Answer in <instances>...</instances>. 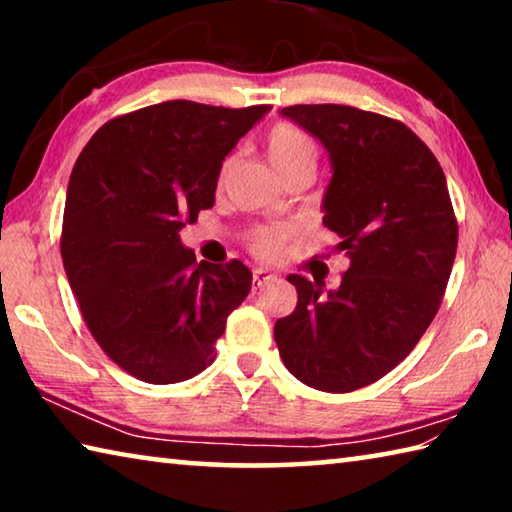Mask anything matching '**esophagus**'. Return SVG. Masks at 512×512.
<instances>
[{"label": "esophagus", "instance_id": "34e87169", "mask_svg": "<svg viewBox=\"0 0 512 512\" xmlns=\"http://www.w3.org/2000/svg\"><path fill=\"white\" fill-rule=\"evenodd\" d=\"M275 273L268 271V268H255L253 271V280H255V287H264V284L273 282L275 280Z\"/></svg>", "mask_w": 512, "mask_h": 512}]
</instances>
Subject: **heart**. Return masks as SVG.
I'll use <instances>...</instances> for the list:
<instances>
[{
    "label": "heart",
    "instance_id": "b5f03b06",
    "mask_svg": "<svg viewBox=\"0 0 512 512\" xmlns=\"http://www.w3.org/2000/svg\"><path fill=\"white\" fill-rule=\"evenodd\" d=\"M264 151L268 155V162L273 164V169L280 173L282 180H287L293 173H307V176H311L318 160L316 142L305 131H300L293 124H287V121H277V124L268 128L264 137ZM228 169L230 162H223L219 169V178H216V187L219 189L225 185ZM287 239L289 230H257L250 235L248 246L257 257L277 259L282 255L284 246H287Z\"/></svg>",
    "mask_w": 512,
    "mask_h": 512
}]
</instances>
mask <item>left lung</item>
<instances>
[{
  "mask_svg": "<svg viewBox=\"0 0 512 512\" xmlns=\"http://www.w3.org/2000/svg\"><path fill=\"white\" fill-rule=\"evenodd\" d=\"M282 115L329 153L323 223L350 268L334 291L289 275L298 305L275 323V343L302 384L352 393L409 357L438 314L458 244L452 198L436 155L402 121L339 103Z\"/></svg>",
  "mask_w": 512,
  "mask_h": 512,
  "instance_id": "1",
  "label": "left lung"
}]
</instances>
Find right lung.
Segmentation results:
<instances>
[{"label": "right lung", "mask_w": 512, "mask_h": 512, "mask_svg": "<svg viewBox=\"0 0 512 512\" xmlns=\"http://www.w3.org/2000/svg\"><path fill=\"white\" fill-rule=\"evenodd\" d=\"M271 106L164 101L103 124L72 169L60 255L94 341L128 375L176 384L214 361L253 273L196 264L178 232L214 205L219 169Z\"/></svg>", "instance_id": "obj_1"}]
</instances>
